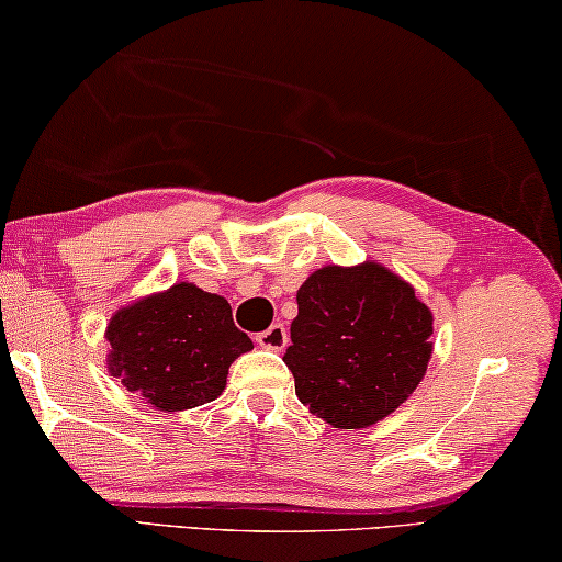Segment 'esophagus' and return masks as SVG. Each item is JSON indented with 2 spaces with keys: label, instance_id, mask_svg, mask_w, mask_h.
Instances as JSON below:
<instances>
[{
  "label": "esophagus",
  "instance_id": "1",
  "mask_svg": "<svg viewBox=\"0 0 562 562\" xmlns=\"http://www.w3.org/2000/svg\"><path fill=\"white\" fill-rule=\"evenodd\" d=\"M256 341H259V346H263V348H271V351H281V348L289 341V334L281 324H273L266 330H261V334L256 336Z\"/></svg>",
  "mask_w": 562,
  "mask_h": 562
}]
</instances>
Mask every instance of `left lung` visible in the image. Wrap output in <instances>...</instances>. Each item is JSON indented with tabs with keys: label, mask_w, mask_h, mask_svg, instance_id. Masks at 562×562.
Masks as SVG:
<instances>
[{
	"label": "left lung",
	"mask_w": 562,
	"mask_h": 562,
	"mask_svg": "<svg viewBox=\"0 0 562 562\" xmlns=\"http://www.w3.org/2000/svg\"><path fill=\"white\" fill-rule=\"evenodd\" d=\"M296 301L283 361L314 416L366 428L416 391L434 351V316L406 281L379 263L326 266Z\"/></svg>",
	"instance_id": "1"
}]
</instances>
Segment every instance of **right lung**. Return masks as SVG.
Here are the masks:
<instances>
[{"label":"right lung","mask_w":562,"mask_h":562,"mask_svg":"<svg viewBox=\"0 0 562 562\" xmlns=\"http://www.w3.org/2000/svg\"><path fill=\"white\" fill-rule=\"evenodd\" d=\"M109 371L159 411L204 406L221 395L228 366L254 344L216 293L177 283L116 311L106 326Z\"/></svg>","instance_id":"add662e5"}]
</instances>
